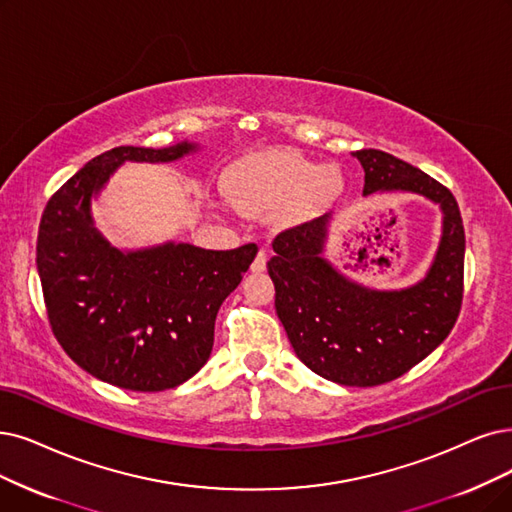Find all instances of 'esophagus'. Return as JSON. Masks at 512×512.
I'll return each instance as SVG.
<instances>
[{
    "instance_id": "esophagus-1",
    "label": "esophagus",
    "mask_w": 512,
    "mask_h": 512,
    "mask_svg": "<svg viewBox=\"0 0 512 512\" xmlns=\"http://www.w3.org/2000/svg\"><path fill=\"white\" fill-rule=\"evenodd\" d=\"M252 273H262L264 269H267V254H264L262 250L256 254V258H254V262H252Z\"/></svg>"
}]
</instances>
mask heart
Segmentation results:
<instances>
[{
  "instance_id": "1",
  "label": "heart",
  "mask_w": 512,
  "mask_h": 512,
  "mask_svg": "<svg viewBox=\"0 0 512 512\" xmlns=\"http://www.w3.org/2000/svg\"><path fill=\"white\" fill-rule=\"evenodd\" d=\"M222 187L245 216L283 210L290 220H311L334 206L344 176L332 163L317 166L294 151H264L237 159L224 172Z\"/></svg>"
}]
</instances>
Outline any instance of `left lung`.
<instances>
[{
	"mask_svg": "<svg viewBox=\"0 0 512 512\" xmlns=\"http://www.w3.org/2000/svg\"><path fill=\"white\" fill-rule=\"evenodd\" d=\"M363 197L412 193L437 203L441 239L424 277L407 288L363 285L327 260L332 214L273 241L267 269L275 309L298 359L342 386H378L403 376L452 332L462 304L464 227L458 203L435 178L378 149L353 153Z\"/></svg>",
	"mask_w": 512,
	"mask_h": 512,
	"instance_id": "1",
	"label": "left lung"
}]
</instances>
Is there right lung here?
Returning a JSON list of instances; mask_svg holds the SVG:
<instances>
[{
  "label": "right lung",
  "mask_w": 512,
  "mask_h": 512,
  "mask_svg": "<svg viewBox=\"0 0 512 512\" xmlns=\"http://www.w3.org/2000/svg\"><path fill=\"white\" fill-rule=\"evenodd\" d=\"M197 151L189 140L105 151L52 195L39 222L37 273L56 340L81 370L126 391H166L206 365L220 304L258 252L254 243L214 252L185 241L121 250L94 227L92 199L119 166Z\"/></svg>",
  "instance_id": "1"
}]
</instances>
